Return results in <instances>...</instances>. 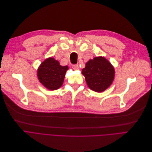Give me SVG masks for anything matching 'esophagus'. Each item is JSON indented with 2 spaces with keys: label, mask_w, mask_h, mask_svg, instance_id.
<instances>
[{
  "label": "esophagus",
  "mask_w": 152,
  "mask_h": 152,
  "mask_svg": "<svg viewBox=\"0 0 152 152\" xmlns=\"http://www.w3.org/2000/svg\"><path fill=\"white\" fill-rule=\"evenodd\" d=\"M72 68H73V69H75V70L78 69V65H77V64H75V65H72Z\"/></svg>",
  "instance_id": "obj_1"
}]
</instances>
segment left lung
I'll list each match as a JSON object with an SVG mask.
<instances>
[{
  "instance_id": "obj_1",
  "label": "left lung",
  "mask_w": 152,
  "mask_h": 152,
  "mask_svg": "<svg viewBox=\"0 0 152 152\" xmlns=\"http://www.w3.org/2000/svg\"><path fill=\"white\" fill-rule=\"evenodd\" d=\"M82 74L91 90L102 92L111 85L115 77V70L104 57L99 56L90 59L86 63Z\"/></svg>"
}]
</instances>
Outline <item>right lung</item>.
Listing matches in <instances>:
<instances>
[{"mask_svg": "<svg viewBox=\"0 0 152 152\" xmlns=\"http://www.w3.org/2000/svg\"><path fill=\"white\" fill-rule=\"evenodd\" d=\"M68 69L67 66H61L58 61L50 57L40 64L37 76L39 82L45 87L49 90H56L62 85Z\"/></svg>", "mask_w": 152, "mask_h": 152, "instance_id": "1", "label": "right lung"}]
</instances>
